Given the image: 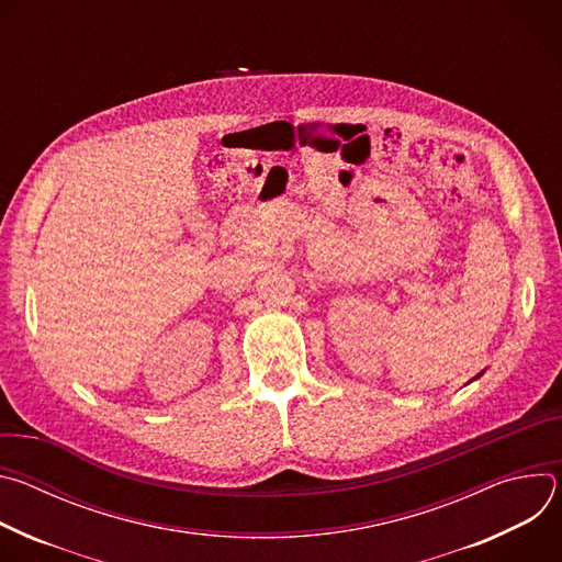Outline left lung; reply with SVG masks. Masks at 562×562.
Returning a JSON list of instances; mask_svg holds the SVG:
<instances>
[{
	"instance_id": "obj_1",
	"label": "left lung",
	"mask_w": 562,
	"mask_h": 562,
	"mask_svg": "<svg viewBox=\"0 0 562 562\" xmlns=\"http://www.w3.org/2000/svg\"><path fill=\"white\" fill-rule=\"evenodd\" d=\"M475 378H480V373H477V375H475Z\"/></svg>"
}]
</instances>
